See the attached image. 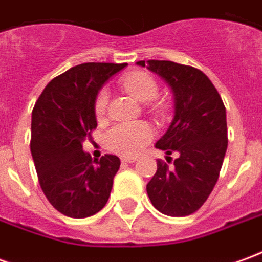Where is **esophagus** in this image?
<instances>
[{"mask_svg":"<svg viewBox=\"0 0 262 262\" xmlns=\"http://www.w3.org/2000/svg\"><path fill=\"white\" fill-rule=\"evenodd\" d=\"M136 160L135 157H122V163H135Z\"/></svg>","mask_w":262,"mask_h":262,"instance_id":"34e87169","label":"esophagus"}]
</instances>
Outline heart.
<instances>
[{"mask_svg":"<svg viewBox=\"0 0 262 262\" xmlns=\"http://www.w3.org/2000/svg\"><path fill=\"white\" fill-rule=\"evenodd\" d=\"M122 86L140 102H148L159 94V84L154 77L146 71H133L122 78ZM109 94L106 88H101L94 99V114L97 119H102L108 109ZM150 109L156 115H163L167 111V105L161 101L150 103ZM153 127L147 122L133 123H118L106 130L103 140L109 150L120 156H133L140 151L151 139Z\"/></svg>","mask_w":262,"mask_h":262,"instance_id":"b5f03b06","label":"heart"}]
</instances>
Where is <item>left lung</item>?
Returning <instances> with one entry per match:
<instances>
[{
	"label": "left lung",
	"mask_w": 262,
	"mask_h": 262,
	"mask_svg": "<svg viewBox=\"0 0 262 262\" xmlns=\"http://www.w3.org/2000/svg\"><path fill=\"white\" fill-rule=\"evenodd\" d=\"M137 64L164 78L176 102L174 119L156 147L168 156L176 153L177 159L172 167L157 160L147 195L161 213L188 216L206 202L219 178L227 150L225 103L212 81L195 67L167 60Z\"/></svg>",
	"instance_id": "8db88e82"
}]
</instances>
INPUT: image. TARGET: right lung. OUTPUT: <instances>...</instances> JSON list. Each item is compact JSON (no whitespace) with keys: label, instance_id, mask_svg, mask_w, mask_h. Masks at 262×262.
<instances>
[{"label":"right lung","instance_id":"right-lung-1","mask_svg":"<svg viewBox=\"0 0 262 262\" xmlns=\"http://www.w3.org/2000/svg\"><path fill=\"white\" fill-rule=\"evenodd\" d=\"M126 63H84L49 82L32 111L31 153L43 193L54 209L74 219L106 205L119 157L99 160L82 151L97 129L94 99L111 75Z\"/></svg>","mask_w":262,"mask_h":262}]
</instances>
